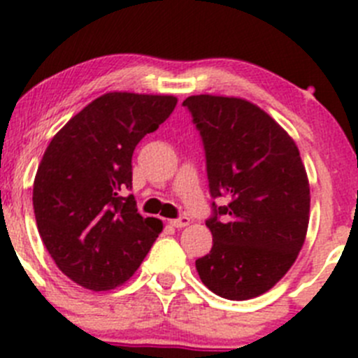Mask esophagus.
Returning <instances> with one entry per match:
<instances>
[{
	"label": "esophagus",
	"mask_w": 358,
	"mask_h": 358,
	"mask_svg": "<svg viewBox=\"0 0 358 358\" xmlns=\"http://www.w3.org/2000/svg\"><path fill=\"white\" fill-rule=\"evenodd\" d=\"M189 222H190V219L187 215H182V217H178V219L169 220V224H171L173 228H185V226H189Z\"/></svg>",
	"instance_id": "obj_1"
}]
</instances>
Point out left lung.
<instances>
[{"mask_svg": "<svg viewBox=\"0 0 358 358\" xmlns=\"http://www.w3.org/2000/svg\"><path fill=\"white\" fill-rule=\"evenodd\" d=\"M203 139L213 245L196 259L203 285L228 300L263 295L292 268L309 224V180L295 141L263 109L236 96L183 100Z\"/></svg>", "mask_w": 358, "mask_h": 358, "instance_id": "left-lung-1", "label": "left lung"}]
</instances>
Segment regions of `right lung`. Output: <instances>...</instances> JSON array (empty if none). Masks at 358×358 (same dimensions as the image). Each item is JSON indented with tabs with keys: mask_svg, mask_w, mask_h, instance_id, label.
<instances>
[{
	"mask_svg": "<svg viewBox=\"0 0 358 358\" xmlns=\"http://www.w3.org/2000/svg\"><path fill=\"white\" fill-rule=\"evenodd\" d=\"M173 95L111 92L56 134L33 183L43 245L58 268L93 292L123 285L162 231L141 217L132 194V153L176 106Z\"/></svg>",
	"mask_w": 358,
	"mask_h": 358,
	"instance_id": "obj_1",
	"label": "right lung"
}]
</instances>
